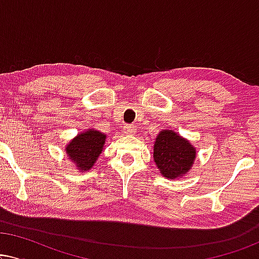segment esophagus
<instances>
[{
  "label": "esophagus",
  "instance_id": "34e87169",
  "mask_svg": "<svg viewBox=\"0 0 259 259\" xmlns=\"http://www.w3.org/2000/svg\"><path fill=\"white\" fill-rule=\"evenodd\" d=\"M136 132H137L136 126L127 125V126L123 127V133H125V134H134Z\"/></svg>",
  "mask_w": 259,
  "mask_h": 259
}]
</instances>
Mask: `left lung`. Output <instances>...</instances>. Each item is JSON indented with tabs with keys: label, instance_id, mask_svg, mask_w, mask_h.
<instances>
[{
	"label": "left lung",
	"instance_id": "left-lung-1",
	"mask_svg": "<svg viewBox=\"0 0 259 259\" xmlns=\"http://www.w3.org/2000/svg\"><path fill=\"white\" fill-rule=\"evenodd\" d=\"M197 150L186 138L173 130H162L153 145V160L162 177L177 180L191 171Z\"/></svg>",
	"mask_w": 259,
	"mask_h": 259
}]
</instances>
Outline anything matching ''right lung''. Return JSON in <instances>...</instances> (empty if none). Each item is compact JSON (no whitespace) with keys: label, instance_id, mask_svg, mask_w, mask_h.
Instances as JSON below:
<instances>
[{"label":"right lung","instance_id":"obj_1","mask_svg":"<svg viewBox=\"0 0 259 259\" xmlns=\"http://www.w3.org/2000/svg\"><path fill=\"white\" fill-rule=\"evenodd\" d=\"M107 136L100 131L88 128L77 133L66 145L65 152L67 157L73 162L79 172H87L93 168L99 155L104 151Z\"/></svg>","mask_w":259,"mask_h":259}]
</instances>
